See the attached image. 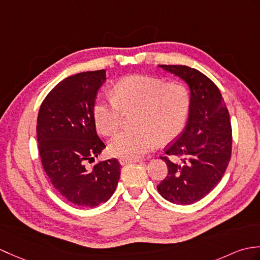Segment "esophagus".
I'll return each mask as SVG.
<instances>
[{"label": "esophagus", "instance_id": "obj_1", "mask_svg": "<svg viewBox=\"0 0 260 260\" xmlns=\"http://www.w3.org/2000/svg\"><path fill=\"white\" fill-rule=\"evenodd\" d=\"M143 159L141 158H120L119 162L120 165H126L128 164V162H142Z\"/></svg>", "mask_w": 260, "mask_h": 260}]
</instances>
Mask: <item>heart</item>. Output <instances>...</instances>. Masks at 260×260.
Instances as JSON below:
<instances>
[{
	"instance_id": "1",
	"label": "heart",
	"mask_w": 260,
	"mask_h": 260,
	"mask_svg": "<svg viewBox=\"0 0 260 260\" xmlns=\"http://www.w3.org/2000/svg\"><path fill=\"white\" fill-rule=\"evenodd\" d=\"M190 106L189 92L180 83L133 75L119 80L113 99H99L93 106L96 128L105 136L115 133L123 112L136 110L137 128L120 132L108 145L113 156L140 158L161 142H170L184 128Z\"/></svg>"
}]
</instances>
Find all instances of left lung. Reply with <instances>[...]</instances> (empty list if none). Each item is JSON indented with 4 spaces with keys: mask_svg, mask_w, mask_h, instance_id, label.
I'll list each match as a JSON object with an SVG mask.
<instances>
[{
    "mask_svg": "<svg viewBox=\"0 0 260 260\" xmlns=\"http://www.w3.org/2000/svg\"><path fill=\"white\" fill-rule=\"evenodd\" d=\"M188 85L190 106L182 134L165 149L168 173L157 185L161 197L190 205L206 196L224 176L232 156V124L218 87L185 65H159Z\"/></svg>",
    "mask_w": 260,
    "mask_h": 260,
    "instance_id": "obj_1",
    "label": "left lung"
}]
</instances>
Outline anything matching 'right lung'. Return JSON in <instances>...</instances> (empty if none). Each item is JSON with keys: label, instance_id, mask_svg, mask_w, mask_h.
I'll use <instances>...</instances> for the list:
<instances>
[{"label": "right lung", "instance_id": "add662e5", "mask_svg": "<svg viewBox=\"0 0 260 260\" xmlns=\"http://www.w3.org/2000/svg\"><path fill=\"white\" fill-rule=\"evenodd\" d=\"M105 81L104 70L66 77L47 94L39 111L36 134L42 165L54 188L80 207L107 202L120 176L116 158L86 166L105 147L93 119L96 95Z\"/></svg>", "mask_w": 260, "mask_h": 260}]
</instances>
